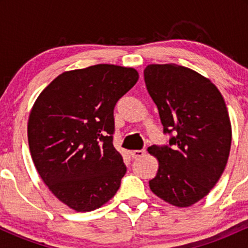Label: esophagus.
<instances>
[{
  "label": "esophagus",
  "instance_id": "1",
  "mask_svg": "<svg viewBox=\"0 0 248 248\" xmlns=\"http://www.w3.org/2000/svg\"><path fill=\"white\" fill-rule=\"evenodd\" d=\"M146 154V149H141V150H133L132 153H130V155H132L133 158H135V160H138V158L142 157V156Z\"/></svg>",
  "mask_w": 248,
  "mask_h": 248
}]
</instances>
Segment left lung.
<instances>
[{"mask_svg":"<svg viewBox=\"0 0 248 248\" xmlns=\"http://www.w3.org/2000/svg\"><path fill=\"white\" fill-rule=\"evenodd\" d=\"M148 93L157 106L167 146L148 148L158 160L150 190L167 203L187 207L211 191L229 160L232 128L223 95L209 79L176 64L144 69Z\"/></svg>","mask_w":248,"mask_h":248,"instance_id":"1","label":"left lung"}]
</instances>
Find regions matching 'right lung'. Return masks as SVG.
I'll use <instances>...</instances> for the list:
<instances>
[{
	"label": "right lung",
	"instance_id": "add662e5",
	"mask_svg": "<svg viewBox=\"0 0 248 248\" xmlns=\"http://www.w3.org/2000/svg\"><path fill=\"white\" fill-rule=\"evenodd\" d=\"M138 79L133 67L110 64L66 71L33 104V164L50 191L77 212L102 206L120 187L127 168L113 146L114 107Z\"/></svg>",
	"mask_w": 248,
	"mask_h": 248
}]
</instances>
